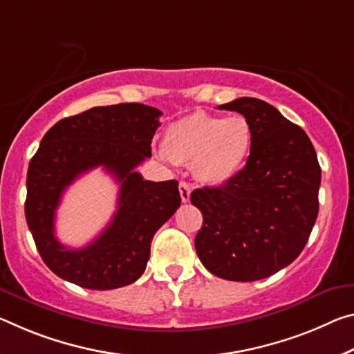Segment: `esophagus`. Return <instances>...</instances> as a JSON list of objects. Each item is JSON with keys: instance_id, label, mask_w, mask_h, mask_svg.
<instances>
[{"instance_id": "1", "label": "esophagus", "mask_w": 354, "mask_h": 354, "mask_svg": "<svg viewBox=\"0 0 354 354\" xmlns=\"http://www.w3.org/2000/svg\"><path fill=\"white\" fill-rule=\"evenodd\" d=\"M190 192H192V189H190L189 183H186V181L179 183V195H181L183 203H187V201L190 200Z\"/></svg>"}]
</instances>
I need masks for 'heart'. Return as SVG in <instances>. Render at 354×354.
I'll return each mask as SVG.
<instances>
[{
	"label": "heart",
	"mask_w": 354,
	"mask_h": 354,
	"mask_svg": "<svg viewBox=\"0 0 354 354\" xmlns=\"http://www.w3.org/2000/svg\"><path fill=\"white\" fill-rule=\"evenodd\" d=\"M250 147L252 131L244 116L197 111L167 127L162 154L175 164H194L201 183L217 186L238 175Z\"/></svg>",
	"instance_id": "1"
}]
</instances>
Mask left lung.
Returning a JSON list of instances; mask_svg holds the SVG:
<instances>
[{"label":"left lung","mask_w":354,"mask_h":354,"mask_svg":"<svg viewBox=\"0 0 354 354\" xmlns=\"http://www.w3.org/2000/svg\"><path fill=\"white\" fill-rule=\"evenodd\" d=\"M218 109L248 120L252 147L236 176L190 194L203 214L195 250L214 276L254 282L288 266L304 249L318 216L322 168L307 133L276 106L239 97Z\"/></svg>","instance_id":"1"}]
</instances>
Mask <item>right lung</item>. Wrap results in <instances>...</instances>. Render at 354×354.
Listing matches in <instances>:
<instances>
[{"label": "right lung", "mask_w": 354, "mask_h": 354, "mask_svg": "<svg viewBox=\"0 0 354 354\" xmlns=\"http://www.w3.org/2000/svg\"><path fill=\"white\" fill-rule=\"evenodd\" d=\"M160 110L143 104L94 106L64 118L44 136L26 175V223L56 276L89 290L133 283L147 269L151 241L181 205L176 179L147 181L136 171L151 157ZM102 166L120 183L118 209L100 236L69 250L54 236V217L67 185Z\"/></svg>", "instance_id": "1"}]
</instances>
